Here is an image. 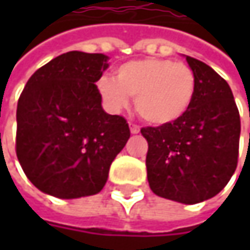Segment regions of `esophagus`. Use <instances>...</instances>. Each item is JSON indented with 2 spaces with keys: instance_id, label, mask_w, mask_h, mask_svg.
I'll return each mask as SVG.
<instances>
[{
  "instance_id": "esophagus-1",
  "label": "esophagus",
  "mask_w": 250,
  "mask_h": 250,
  "mask_svg": "<svg viewBox=\"0 0 250 250\" xmlns=\"http://www.w3.org/2000/svg\"><path fill=\"white\" fill-rule=\"evenodd\" d=\"M140 128L138 125H135V124H130V133H133V135H136V133H139Z\"/></svg>"
}]
</instances>
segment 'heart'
<instances>
[{"instance_id":"1","label":"heart","mask_w":250,"mask_h":250,"mask_svg":"<svg viewBox=\"0 0 250 250\" xmlns=\"http://www.w3.org/2000/svg\"><path fill=\"white\" fill-rule=\"evenodd\" d=\"M97 91L112 112L128 108L135 96V108L151 125H169L187 114L196 93V78L184 62L145 58L122 63L115 79L104 76Z\"/></svg>"}]
</instances>
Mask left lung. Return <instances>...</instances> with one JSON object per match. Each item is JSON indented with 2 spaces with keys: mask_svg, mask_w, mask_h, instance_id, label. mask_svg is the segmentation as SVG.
Masks as SVG:
<instances>
[{
  "mask_svg": "<svg viewBox=\"0 0 250 250\" xmlns=\"http://www.w3.org/2000/svg\"><path fill=\"white\" fill-rule=\"evenodd\" d=\"M196 78L195 100L177 122L142 128L150 189L160 197L195 205L220 193L238 163L241 120L228 83L188 57Z\"/></svg>",
  "mask_w": 250,
  "mask_h": 250,
  "instance_id": "1",
  "label": "left lung"
}]
</instances>
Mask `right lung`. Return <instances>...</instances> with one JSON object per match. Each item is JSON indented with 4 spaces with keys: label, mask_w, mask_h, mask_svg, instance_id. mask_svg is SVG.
Returning <instances> with one entry per match:
<instances>
[{
    "label": "right lung",
    "mask_w": 250,
    "mask_h": 250,
    "mask_svg": "<svg viewBox=\"0 0 250 250\" xmlns=\"http://www.w3.org/2000/svg\"><path fill=\"white\" fill-rule=\"evenodd\" d=\"M104 54L69 51L30 76L18 101L16 156L39 190L60 199L99 193L129 139L124 117L101 107Z\"/></svg>",
    "instance_id": "add662e5"
}]
</instances>
